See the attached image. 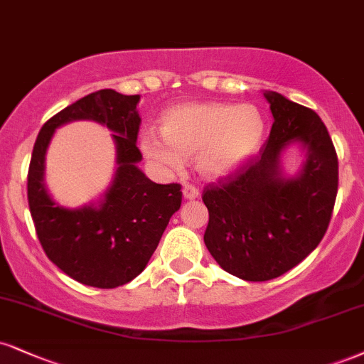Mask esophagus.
Instances as JSON below:
<instances>
[{
	"label": "esophagus",
	"mask_w": 364,
	"mask_h": 364,
	"mask_svg": "<svg viewBox=\"0 0 364 364\" xmlns=\"http://www.w3.org/2000/svg\"><path fill=\"white\" fill-rule=\"evenodd\" d=\"M183 196H185V200L198 198V196H200L198 188H195L193 185H185V186H183Z\"/></svg>",
	"instance_id": "esophagus-1"
}]
</instances>
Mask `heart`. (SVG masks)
Returning <instances> with one entry per match:
<instances>
[{"mask_svg": "<svg viewBox=\"0 0 364 364\" xmlns=\"http://www.w3.org/2000/svg\"><path fill=\"white\" fill-rule=\"evenodd\" d=\"M159 135L146 130L140 151L166 174L185 168L196 156L203 174L220 178L239 169L256 154L264 134V120L254 105L185 103L169 108L161 120Z\"/></svg>", "mask_w": 364, "mask_h": 364, "instance_id": "obj_1", "label": "heart"}]
</instances>
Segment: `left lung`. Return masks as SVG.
Masks as SVG:
<instances>
[{
  "mask_svg": "<svg viewBox=\"0 0 364 364\" xmlns=\"http://www.w3.org/2000/svg\"><path fill=\"white\" fill-rule=\"evenodd\" d=\"M273 127L259 154L205 186L203 240L222 269L246 282H268L295 268L318 246L334 210L339 163L326 125L314 110L266 91ZM293 141L308 161L287 178L279 154Z\"/></svg>",
  "mask_w": 364,
  "mask_h": 364,
  "instance_id": "obj_1",
  "label": "left lung"
}]
</instances>
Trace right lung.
Segmentation results:
<instances>
[{
	"instance_id": "right-lung-1",
	"label": "right lung",
	"mask_w": 364,
	"mask_h": 364,
	"mask_svg": "<svg viewBox=\"0 0 364 364\" xmlns=\"http://www.w3.org/2000/svg\"><path fill=\"white\" fill-rule=\"evenodd\" d=\"M139 95L100 90L49 118L35 140L27 176L28 207L47 257L87 287L117 288L142 273L169 218L181 207V185H157L137 168ZM93 119L115 132L119 168L96 205L71 210L57 205L43 185V163L57 126Z\"/></svg>"
}]
</instances>
